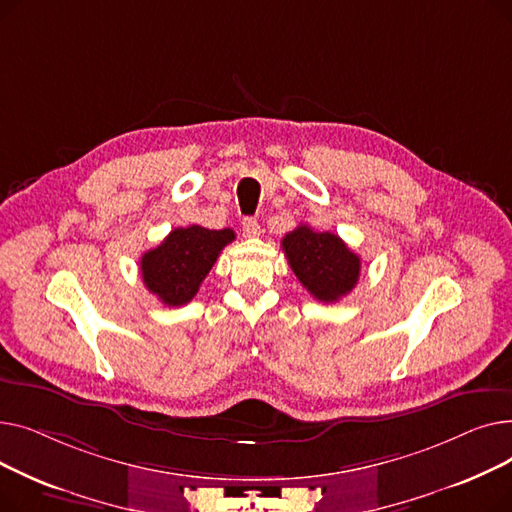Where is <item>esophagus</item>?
Returning <instances> with one entry per match:
<instances>
[{
	"instance_id": "1",
	"label": "esophagus",
	"mask_w": 512,
	"mask_h": 512,
	"mask_svg": "<svg viewBox=\"0 0 512 512\" xmlns=\"http://www.w3.org/2000/svg\"><path fill=\"white\" fill-rule=\"evenodd\" d=\"M242 234L249 236V238L259 236V234H261V228H259L257 220H253V218H245V220H242Z\"/></svg>"
}]
</instances>
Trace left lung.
<instances>
[{
    "label": "left lung",
    "mask_w": 512,
    "mask_h": 512,
    "mask_svg": "<svg viewBox=\"0 0 512 512\" xmlns=\"http://www.w3.org/2000/svg\"><path fill=\"white\" fill-rule=\"evenodd\" d=\"M282 251L294 276L321 303H336L357 286L361 259L338 234L301 224L282 238Z\"/></svg>",
    "instance_id": "8db88e82"
}]
</instances>
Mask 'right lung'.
<instances>
[{
    "label": "right lung",
    "instance_id": "add662e5",
    "mask_svg": "<svg viewBox=\"0 0 512 512\" xmlns=\"http://www.w3.org/2000/svg\"><path fill=\"white\" fill-rule=\"evenodd\" d=\"M234 238L230 228L209 230L197 224L174 228L161 245L141 257V276L147 290L168 307L193 301L222 249Z\"/></svg>",
    "mask_w": 512,
    "mask_h": 512
}]
</instances>
